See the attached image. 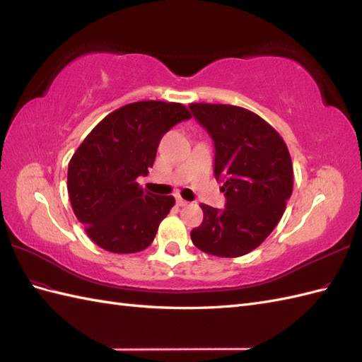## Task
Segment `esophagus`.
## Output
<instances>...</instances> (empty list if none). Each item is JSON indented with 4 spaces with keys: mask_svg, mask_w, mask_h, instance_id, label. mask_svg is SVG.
Listing matches in <instances>:
<instances>
[{
    "mask_svg": "<svg viewBox=\"0 0 362 362\" xmlns=\"http://www.w3.org/2000/svg\"><path fill=\"white\" fill-rule=\"evenodd\" d=\"M177 205L178 206H185V205H189V202L185 201V199H182V198H177Z\"/></svg>",
    "mask_w": 362,
    "mask_h": 362,
    "instance_id": "esophagus-1",
    "label": "esophagus"
}]
</instances>
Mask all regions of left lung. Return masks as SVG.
<instances>
[{
  "instance_id": "8db88e82",
  "label": "left lung",
  "mask_w": 362,
  "mask_h": 362,
  "mask_svg": "<svg viewBox=\"0 0 362 362\" xmlns=\"http://www.w3.org/2000/svg\"><path fill=\"white\" fill-rule=\"evenodd\" d=\"M214 141V177L223 182L226 206L201 204L204 221L192 242L205 254L235 258L258 247L275 229L293 192L286 141L264 119L226 104H190Z\"/></svg>"
}]
</instances>
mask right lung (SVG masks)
<instances>
[{"label": "right lung", "mask_w": 362, "mask_h": 362, "mask_svg": "<svg viewBox=\"0 0 362 362\" xmlns=\"http://www.w3.org/2000/svg\"><path fill=\"white\" fill-rule=\"evenodd\" d=\"M182 104L140 101L105 116L75 151L68 193L76 218L92 242L113 254H134L154 240L173 196L141 189L161 137L190 119Z\"/></svg>", "instance_id": "1"}]
</instances>
